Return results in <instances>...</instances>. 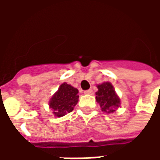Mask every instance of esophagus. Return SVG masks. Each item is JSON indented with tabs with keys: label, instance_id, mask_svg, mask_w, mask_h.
<instances>
[{
	"label": "esophagus",
	"instance_id": "obj_1",
	"mask_svg": "<svg viewBox=\"0 0 160 160\" xmlns=\"http://www.w3.org/2000/svg\"><path fill=\"white\" fill-rule=\"evenodd\" d=\"M84 93L87 94V95H92V94H93V91L92 90V89H89V90L85 91Z\"/></svg>",
	"mask_w": 160,
	"mask_h": 160
}]
</instances>
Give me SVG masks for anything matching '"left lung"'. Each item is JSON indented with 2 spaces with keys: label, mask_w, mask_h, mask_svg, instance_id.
Returning <instances> with one entry per match:
<instances>
[{
  "label": "left lung",
  "mask_w": 160,
  "mask_h": 160,
  "mask_svg": "<svg viewBox=\"0 0 160 160\" xmlns=\"http://www.w3.org/2000/svg\"><path fill=\"white\" fill-rule=\"evenodd\" d=\"M96 100L99 104L102 111L113 113L120 106V98L116 93L113 86L110 82H104L98 85Z\"/></svg>",
  "instance_id": "left-lung-1"
}]
</instances>
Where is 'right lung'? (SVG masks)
<instances>
[{
	"instance_id": "obj_1",
	"label": "right lung",
	"mask_w": 160,
	"mask_h": 160,
	"mask_svg": "<svg viewBox=\"0 0 160 160\" xmlns=\"http://www.w3.org/2000/svg\"><path fill=\"white\" fill-rule=\"evenodd\" d=\"M79 91L68 84L62 83L49 101V107L53 114L61 118L73 110L79 101Z\"/></svg>"
}]
</instances>
